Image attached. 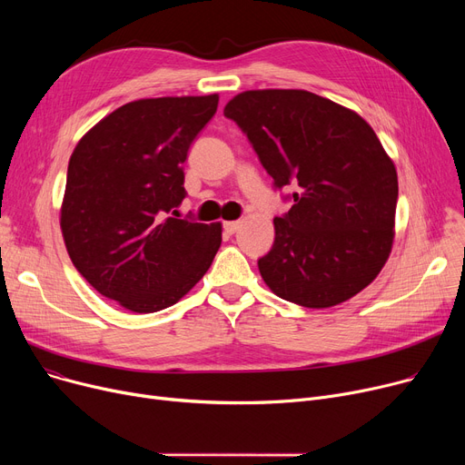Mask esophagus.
I'll list each match as a JSON object with an SVG mask.
<instances>
[{"mask_svg":"<svg viewBox=\"0 0 465 465\" xmlns=\"http://www.w3.org/2000/svg\"><path fill=\"white\" fill-rule=\"evenodd\" d=\"M239 228H241V223H239V220H232V223H224V230H226V233H235Z\"/></svg>","mask_w":465,"mask_h":465,"instance_id":"esophagus-1","label":"esophagus"}]
</instances>
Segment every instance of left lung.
Segmentation results:
<instances>
[{
    "instance_id": "left-lung-1",
    "label": "left lung",
    "mask_w": 465,
    "mask_h": 465,
    "mask_svg": "<svg viewBox=\"0 0 465 465\" xmlns=\"http://www.w3.org/2000/svg\"><path fill=\"white\" fill-rule=\"evenodd\" d=\"M224 114L277 188L300 186L258 260L273 294L326 309L371 284L394 245L398 173L368 122L322 95L279 88L241 92Z\"/></svg>"
}]
</instances>
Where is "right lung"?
I'll use <instances>...</instances> for the list:
<instances>
[{
    "label": "right lung",
    "mask_w": 465,
    "mask_h": 465,
    "mask_svg": "<svg viewBox=\"0 0 465 465\" xmlns=\"http://www.w3.org/2000/svg\"><path fill=\"white\" fill-rule=\"evenodd\" d=\"M216 107L218 94L130 102L90 128L69 158L60 209L67 254L102 296L128 311L175 305L220 249L223 224L173 211L186 195L190 144Z\"/></svg>",
    "instance_id": "add662e5"
}]
</instances>
